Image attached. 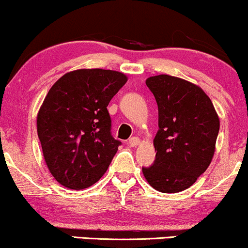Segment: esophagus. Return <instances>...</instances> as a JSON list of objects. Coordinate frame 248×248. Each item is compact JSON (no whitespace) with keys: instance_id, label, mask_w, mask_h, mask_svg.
<instances>
[{"instance_id":"34e87169","label":"esophagus","mask_w":248,"mask_h":248,"mask_svg":"<svg viewBox=\"0 0 248 248\" xmlns=\"http://www.w3.org/2000/svg\"><path fill=\"white\" fill-rule=\"evenodd\" d=\"M128 144H129L130 147H136L140 144V139L139 138H130L129 140H128Z\"/></svg>"}]
</instances>
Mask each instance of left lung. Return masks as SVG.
<instances>
[{"mask_svg": "<svg viewBox=\"0 0 248 248\" xmlns=\"http://www.w3.org/2000/svg\"><path fill=\"white\" fill-rule=\"evenodd\" d=\"M146 84L157 102L158 130L154 139L155 161L142 172L157 191H183L211 163L218 114L206 93L192 82L160 75L148 78Z\"/></svg>", "mask_w": 248, "mask_h": 248, "instance_id": "left-lung-1", "label": "left lung"}]
</instances>
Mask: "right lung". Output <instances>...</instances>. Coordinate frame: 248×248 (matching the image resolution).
<instances>
[{"mask_svg": "<svg viewBox=\"0 0 248 248\" xmlns=\"http://www.w3.org/2000/svg\"><path fill=\"white\" fill-rule=\"evenodd\" d=\"M118 71L80 69L59 78L37 114V133L50 172L62 186L81 190L102 177L121 142L110 134L107 106L126 84Z\"/></svg>", "mask_w": 248, "mask_h": 248, "instance_id": "obj_1", "label": "right lung"}]
</instances>
